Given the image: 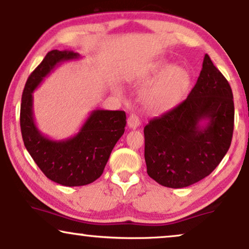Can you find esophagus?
<instances>
[{
	"instance_id": "34e87169",
	"label": "esophagus",
	"mask_w": 249,
	"mask_h": 249,
	"mask_svg": "<svg viewBox=\"0 0 249 249\" xmlns=\"http://www.w3.org/2000/svg\"><path fill=\"white\" fill-rule=\"evenodd\" d=\"M127 124L130 129H136L141 124V120H139V118L136 114H130L127 120Z\"/></svg>"
}]
</instances>
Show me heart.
Here are the masks:
<instances>
[{
    "label": "heart",
    "instance_id": "heart-1",
    "mask_svg": "<svg viewBox=\"0 0 249 249\" xmlns=\"http://www.w3.org/2000/svg\"><path fill=\"white\" fill-rule=\"evenodd\" d=\"M159 76L146 91L145 100L155 110H169L177 105L187 93L192 76L186 68L173 67L166 61L152 64L141 77L142 85H148Z\"/></svg>",
    "mask_w": 249,
    "mask_h": 249
}]
</instances>
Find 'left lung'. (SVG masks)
Returning a JSON list of instances; mask_svg holds the SVG:
<instances>
[{
  "label": "left lung",
  "instance_id": "1",
  "mask_svg": "<svg viewBox=\"0 0 249 249\" xmlns=\"http://www.w3.org/2000/svg\"><path fill=\"white\" fill-rule=\"evenodd\" d=\"M233 121L230 85L205 54L188 97L145 125L148 176L169 188H183L204 179L227 154Z\"/></svg>",
  "mask_w": 249,
  "mask_h": 249
}]
</instances>
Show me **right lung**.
I'll list each match as a JSON object with an SVG mask.
<instances>
[{
    "mask_svg": "<svg viewBox=\"0 0 249 249\" xmlns=\"http://www.w3.org/2000/svg\"><path fill=\"white\" fill-rule=\"evenodd\" d=\"M79 57L67 50L47 53L27 80L20 107V128L27 151L47 178L67 187L88 185L100 178L127 124L124 111L94 110L73 137L53 141L39 131L34 120V90L56 66Z\"/></svg>",
    "mask_w": 249,
    "mask_h": 249,
    "instance_id": "1",
    "label": "right lung"
}]
</instances>
